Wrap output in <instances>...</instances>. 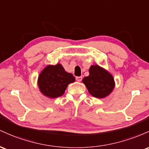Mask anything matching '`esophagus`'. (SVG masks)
<instances>
[{"instance_id":"esophagus-1","label":"esophagus","mask_w":149,"mask_h":149,"mask_svg":"<svg viewBox=\"0 0 149 149\" xmlns=\"http://www.w3.org/2000/svg\"><path fill=\"white\" fill-rule=\"evenodd\" d=\"M76 80L77 81H79V82H80V81H81V80H82V77H77Z\"/></svg>"}]
</instances>
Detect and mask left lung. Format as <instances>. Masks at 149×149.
<instances>
[{"label": "left lung", "instance_id": "left-lung-1", "mask_svg": "<svg viewBox=\"0 0 149 149\" xmlns=\"http://www.w3.org/2000/svg\"><path fill=\"white\" fill-rule=\"evenodd\" d=\"M82 82L90 94L98 98H103L111 94L115 85L113 75L98 65L90 67L89 75L84 78Z\"/></svg>", "mask_w": 149, "mask_h": 149}]
</instances>
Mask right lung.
Returning a JSON list of instances; mask_svg holds the SVG:
<instances>
[{"instance_id":"1","label":"right lung","mask_w":149,"mask_h":149,"mask_svg":"<svg viewBox=\"0 0 149 149\" xmlns=\"http://www.w3.org/2000/svg\"><path fill=\"white\" fill-rule=\"evenodd\" d=\"M74 81V77L58 63L56 65L45 67L38 75L37 84L40 91L45 96L56 98L64 94L68 84Z\"/></svg>"}]
</instances>
